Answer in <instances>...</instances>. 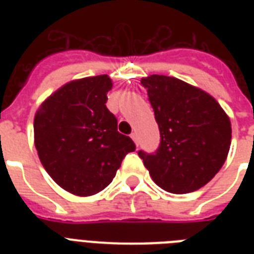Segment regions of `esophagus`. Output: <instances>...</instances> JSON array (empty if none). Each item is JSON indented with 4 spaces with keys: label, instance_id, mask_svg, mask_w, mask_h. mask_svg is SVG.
I'll list each match as a JSON object with an SVG mask.
<instances>
[{
    "label": "esophagus",
    "instance_id": "esophagus-1",
    "mask_svg": "<svg viewBox=\"0 0 254 254\" xmlns=\"http://www.w3.org/2000/svg\"><path fill=\"white\" fill-rule=\"evenodd\" d=\"M130 137H131V139H133V141H134V142L138 145V135H137V133H131Z\"/></svg>",
    "mask_w": 254,
    "mask_h": 254
}]
</instances>
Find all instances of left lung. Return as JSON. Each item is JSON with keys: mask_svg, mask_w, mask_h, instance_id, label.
I'll use <instances>...</instances> for the list:
<instances>
[{"mask_svg": "<svg viewBox=\"0 0 254 254\" xmlns=\"http://www.w3.org/2000/svg\"><path fill=\"white\" fill-rule=\"evenodd\" d=\"M158 124L154 153L139 150L151 179L167 192L189 193L212 179L229 151L231 121L212 96L175 77L141 80Z\"/></svg>", "mask_w": 254, "mask_h": 254, "instance_id": "left-lung-1", "label": "left lung"}]
</instances>
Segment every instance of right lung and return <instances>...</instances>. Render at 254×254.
Masks as SVG:
<instances>
[{
  "label": "right lung",
  "instance_id": "add662e5",
  "mask_svg": "<svg viewBox=\"0 0 254 254\" xmlns=\"http://www.w3.org/2000/svg\"><path fill=\"white\" fill-rule=\"evenodd\" d=\"M111 88L107 75L67 83L42 104L34 119L42 165L62 189L79 196L105 189L125 155L135 150L105 105Z\"/></svg>",
  "mask_w": 254,
  "mask_h": 254
}]
</instances>
